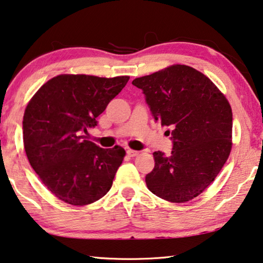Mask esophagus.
Returning a JSON list of instances; mask_svg holds the SVG:
<instances>
[{
	"mask_svg": "<svg viewBox=\"0 0 263 263\" xmlns=\"http://www.w3.org/2000/svg\"><path fill=\"white\" fill-rule=\"evenodd\" d=\"M138 151H135V149H126V154L128 155V157H136V155H138Z\"/></svg>",
	"mask_w": 263,
	"mask_h": 263,
	"instance_id": "1",
	"label": "esophagus"
}]
</instances>
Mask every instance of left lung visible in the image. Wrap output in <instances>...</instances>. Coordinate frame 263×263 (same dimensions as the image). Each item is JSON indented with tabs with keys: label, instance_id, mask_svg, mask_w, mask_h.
I'll use <instances>...</instances> for the list:
<instances>
[{
	"label": "left lung",
	"instance_id": "left-lung-1",
	"mask_svg": "<svg viewBox=\"0 0 263 263\" xmlns=\"http://www.w3.org/2000/svg\"><path fill=\"white\" fill-rule=\"evenodd\" d=\"M155 122L172 133L171 155L154 152L145 177L149 191L173 203L202 194L228 160L232 147V110L210 79L185 65H174L135 79Z\"/></svg>",
	"mask_w": 263,
	"mask_h": 263
}]
</instances>
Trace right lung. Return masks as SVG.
Returning a JSON list of instances; mask_svg holds the SVG:
<instances>
[{"label": "right lung", "instance_id": "1", "mask_svg": "<svg viewBox=\"0 0 263 263\" xmlns=\"http://www.w3.org/2000/svg\"><path fill=\"white\" fill-rule=\"evenodd\" d=\"M128 77L58 75L39 88L26 106V157L47 189L65 203L83 206L108 193L125 151L101 148L83 133L126 86Z\"/></svg>", "mask_w": 263, "mask_h": 263}]
</instances>
